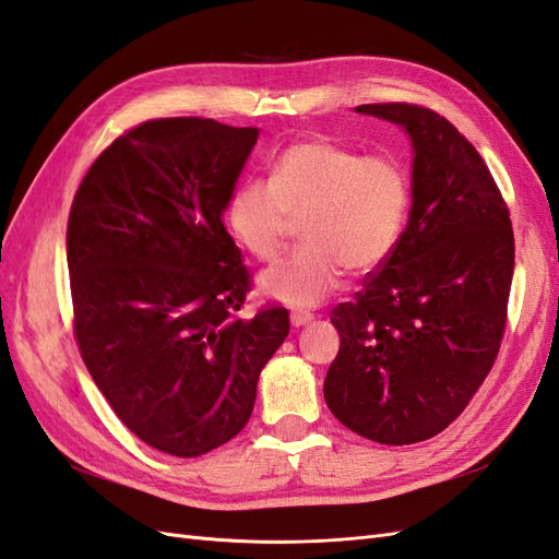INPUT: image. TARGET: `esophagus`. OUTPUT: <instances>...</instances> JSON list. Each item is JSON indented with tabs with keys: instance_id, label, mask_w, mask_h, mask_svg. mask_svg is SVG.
<instances>
[{
	"instance_id": "1",
	"label": "esophagus",
	"mask_w": 559,
	"mask_h": 559,
	"mask_svg": "<svg viewBox=\"0 0 559 559\" xmlns=\"http://www.w3.org/2000/svg\"><path fill=\"white\" fill-rule=\"evenodd\" d=\"M311 319H313L311 311H293V313H290V323H293L295 328L307 325Z\"/></svg>"
}]
</instances>
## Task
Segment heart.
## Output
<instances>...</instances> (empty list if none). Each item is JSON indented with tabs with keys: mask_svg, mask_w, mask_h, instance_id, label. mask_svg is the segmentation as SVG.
I'll list each match as a JSON object with an SVG mask.
<instances>
[{
	"mask_svg": "<svg viewBox=\"0 0 559 559\" xmlns=\"http://www.w3.org/2000/svg\"><path fill=\"white\" fill-rule=\"evenodd\" d=\"M411 179L392 155H361L331 139L285 146L266 179L240 181L226 205L236 240L260 262H274L295 222L302 224L290 257L262 274L266 295L290 305H317L345 269H378L404 236Z\"/></svg>",
	"mask_w": 559,
	"mask_h": 559,
	"instance_id": "heart-1",
	"label": "heart"
}]
</instances>
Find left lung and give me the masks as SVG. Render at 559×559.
I'll return each mask as SVG.
<instances>
[{
  "instance_id": "obj_1",
  "label": "left lung",
  "mask_w": 559,
  "mask_h": 559,
  "mask_svg": "<svg viewBox=\"0 0 559 559\" xmlns=\"http://www.w3.org/2000/svg\"><path fill=\"white\" fill-rule=\"evenodd\" d=\"M356 110L411 134L413 207L394 252L333 309L340 352L323 394L352 432L404 447L449 427L493 368L514 236L489 167L447 118L418 104Z\"/></svg>"
}]
</instances>
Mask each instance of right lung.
<instances>
[{
	"label": "right lung",
	"mask_w": 559,
	"mask_h": 559,
	"mask_svg": "<svg viewBox=\"0 0 559 559\" xmlns=\"http://www.w3.org/2000/svg\"><path fill=\"white\" fill-rule=\"evenodd\" d=\"M260 132L210 118L146 120L84 175L68 214L73 333L122 425L195 457L234 439L288 309L238 311L252 276L222 212Z\"/></svg>",
	"instance_id": "right-lung-1"
}]
</instances>
